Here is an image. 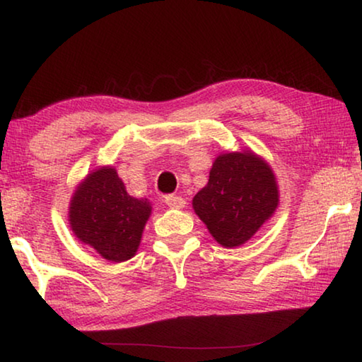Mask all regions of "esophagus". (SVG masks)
<instances>
[{
	"label": "esophagus",
	"instance_id": "esophagus-1",
	"mask_svg": "<svg viewBox=\"0 0 362 362\" xmlns=\"http://www.w3.org/2000/svg\"><path fill=\"white\" fill-rule=\"evenodd\" d=\"M164 202L172 209L185 208V199H183L182 197H175V194H168V197L164 198Z\"/></svg>",
	"mask_w": 362,
	"mask_h": 362
}]
</instances>
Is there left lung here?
<instances>
[{
	"instance_id": "left-lung-1",
	"label": "left lung",
	"mask_w": 362,
	"mask_h": 362,
	"mask_svg": "<svg viewBox=\"0 0 362 362\" xmlns=\"http://www.w3.org/2000/svg\"><path fill=\"white\" fill-rule=\"evenodd\" d=\"M279 188L266 160L253 151L216 158L208 185L193 198V209L219 245L248 242L277 209Z\"/></svg>"
}]
</instances>
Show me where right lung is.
Returning a JSON list of instances; mask_svg holds the SVG:
<instances>
[{
  "label": "right lung",
  "mask_w": 362,
  "mask_h": 362,
  "mask_svg": "<svg viewBox=\"0 0 362 362\" xmlns=\"http://www.w3.org/2000/svg\"><path fill=\"white\" fill-rule=\"evenodd\" d=\"M150 216V202L130 197L114 168L90 172L69 206L74 235L112 262L135 256Z\"/></svg>",
  "instance_id": "obj_1"
}]
</instances>
